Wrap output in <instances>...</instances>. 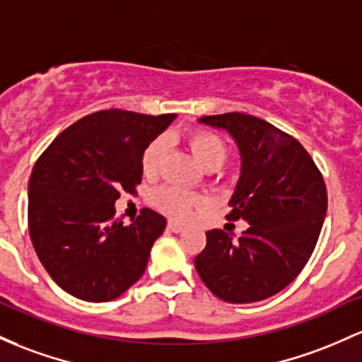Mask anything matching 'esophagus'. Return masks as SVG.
<instances>
[{"mask_svg":"<svg viewBox=\"0 0 362 362\" xmlns=\"http://www.w3.org/2000/svg\"><path fill=\"white\" fill-rule=\"evenodd\" d=\"M166 228H168L170 232H173V233L184 232V226H182L180 223H177V221H168V226H166Z\"/></svg>","mask_w":362,"mask_h":362,"instance_id":"esophagus-1","label":"esophagus"}]
</instances>
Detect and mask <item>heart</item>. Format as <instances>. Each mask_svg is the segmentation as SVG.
<instances>
[{"label": "heart", "mask_w": 362, "mask_h": 362, "mask_svg": "<svg viewBox=\"0 0 362 362\" xmlns=\"http://www.w3.org/2000/svg\"><path fill=\"white\" fill-rule=\"evenodd\" d=\"M189 144L196 160L206 170L220 168L226 160V154H228L223 139L216 136V134L208 132V130H194V132H190ZM166 151H168V141L165 137L154 139L142 154V172L149 175V177L160 172ZM154 197H156L158 206L163 211L168 213L170 216L178 218V220L189 218L194 206L201 202V197H197L196 194L178 187H163L154 194Z\"/></svg>", "instance_id": "heart-1"}]
</instances>
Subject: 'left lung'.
<instances>
[{
  "mask_svg": "<svg viewBox=\"0 0 362 362\" xmlns=\"http://www.w3.org/2000/svg\"><path fill=\"white\" fill-rule=\"evenodd\" d=\"M197 122L223 130L239 149L240 175L226 218H244L249 228L237 239L209 230L194 264L225 303L264 300L292 284L315 251L328 204L323 177L297 139L261 118L225 113Z\"/></svg>",
  "mask_w": 362,
  "mask_h": 362,
  "instance_id": "obj_1",
  "label": "left lung"
}]
</instances>
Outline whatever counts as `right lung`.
<instances>
[{
  "label": "right lung",
  "mask_w": 362,
  "mask_h": 362,
  "mask_svg": "<svg viewBox=\"0 0 362 362\" xmlns=\"http://www.w3.org/2000/svg\"><path fill=\"white\" fill-rule=\"evenodd\" d=\"M177 115L106 110L63 130L34 165L29 232L58 287L108 303L142 276L166 218L144 209L130 225L113 220L120 190L142 180V154Z\"/></svg>",
  "instance_id": "right-lung-1"
}]
</instances>
